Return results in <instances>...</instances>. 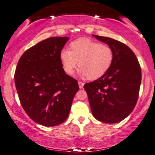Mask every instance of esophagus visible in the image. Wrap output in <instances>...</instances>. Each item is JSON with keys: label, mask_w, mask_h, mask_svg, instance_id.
<instances>
[{"label": "esophagus", "mask_w": 155, "mask_h": 155, "mask_svg": "<svg viewBox=\"0 0 155 155\" xmlns=\"http://www.w3.org/2000/svg\"><path fill=\"white\" fill-rule=\"evenodd\" d=\"M78 85H79L80 88H83V86H84V83L81 82V81H78Z\"/></svg>", "instance_id": "34e87169"}]
</instances>
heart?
I'll return each mask as SVG.
<instances>
[{"label": "heart", "mask_w": 155, "mask_h": 155, "mask_svg": "<svg viewBox=\"0 0 155 155\" xmlns=\"http://www.w3.org/2000/svg\"><path fill=\"white\" fill-rule=\"evenodd\" d=\"M60 60L64 71L69 75L74 73L78 64L81 67L79 73L82 77L96 80L110 68L114 51L109 45L81 38L69 44V50L61 51Z\"/></svg>", "instance_id": "b5f03b06"}]
</instances>
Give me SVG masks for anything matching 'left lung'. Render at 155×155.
<instances>
[{"label": "left lung", "mask_w": 155, "mask_h": 155, "mask_svg": "<svg viewBox=\"0 0 155 155\" xmlns=\"http://www.w3.org/2000/svg\"><path fill=\"white\" fill-rule=\"evenodd\" d=\"M93 36L112 48L114 61L103 76L86 83L83 88L95 119L108 124L118 123L129 116L136 105L141 68L127 45L109 37Z\"/></svg>", "instance_id": "8db88e82"}]
</instances>
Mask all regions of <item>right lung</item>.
Returning a JSON list of instances; mask_svg holds the SVG:
<instances>
[{"mask_svg":"<svg viewBox=\"0 0 155 155\" xmlns=\"http://www.w3.org/2000/svg\"><path fill=\"white\" fill-rule=\"evenodd\" d=\"M68 37H50L27 50L17 63L15 83L22 108L33 121L45 127L68 117L77 80L67 74L60 53Z\"/></svg>","mask_w":155,"mask_h":155,"instance_id":"add662e5","label":"right lung"}]
</instances>
